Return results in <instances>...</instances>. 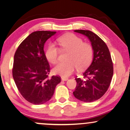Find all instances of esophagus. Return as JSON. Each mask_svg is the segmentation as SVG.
Returning <instances> with one entry per match:
<instances>
[{"instance_id":"34e87169","label":"esophagus","mask_w":130,"mask_h":130,"mask_svg":"<svg viewBox=\"0 0 130 130\" xmlns=\"http://www.w3.org/2000/svg\"><path fill=\"white\" fill-rule=\"evenodd\" d=\"M68 80V78H66L63 77H61V80L62 81H67Z\"/></svg>"}]
</instances>
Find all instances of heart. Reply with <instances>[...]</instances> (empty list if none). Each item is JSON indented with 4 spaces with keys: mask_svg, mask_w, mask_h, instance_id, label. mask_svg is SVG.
I'll return each mask as SVG.
<instances>
[{
    "mask_svg": "<svg viewBox=\"0 0 130 130\" xmlns=\"http://www.w3.org/2000/svg\"><path fill=\"white\" fill-rule=\"evenodd\" d=\"M58 42L65 51L69 52L68 61L59 62L53 69L55 74L67 77L73 74L78 68L83 70L91 63L93 57L92 45L74 34H68L58 39ZM59 50L55 44H50L45 50V57L52 64H55L58 60Z\"/></svg>",
    "mask_w": 130,
    "mask_h": 130,
    "instance_id": "obj_1",
    "label": "heart"
}]
</instances>
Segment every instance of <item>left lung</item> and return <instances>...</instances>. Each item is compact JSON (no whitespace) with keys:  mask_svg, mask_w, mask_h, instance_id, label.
I'll use <instances>...</instances> for the list:
<instances>
[{"mask_svg":"<svg viewBox=\"0 0 130 130\" xmlns=\"http://www.w3.org/2000/svg\"><path fill=\"white\" fill-rule=\"evenodd\" d=\"M87 36L91 41L94 56L92 63L85 72L83 78H75L77 86L73 92L76 99L85 102L98 100L105 94L113 75V65L107 45L97 35L89 30H74Z\"/></svg>","mask_w":130,"mask_h":130,"instance_id":"1","label":"left lung"}]
</instances>
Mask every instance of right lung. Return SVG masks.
<instances>
[{
    "label": "right lung",
    "mask_w": 130,
    "mask_h": 130,
    "mask_svg": "<svg viewBox=\"0 0 130 130\" xmlns=\"http://www.w3.org/2000/svg\"><path fill=\"white\" fill-rule=\"evenodd\" d=\"M56 31H37L29 35L21 42L14 56L13 77L17 88L27 101L41 105L52 98L58 76L48 77L50 66L44 46Z\"/></svg>",
    "instance_id": "obj_1"
}]
</instances>
